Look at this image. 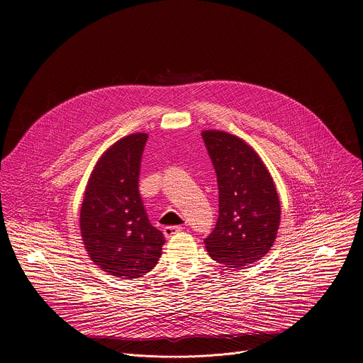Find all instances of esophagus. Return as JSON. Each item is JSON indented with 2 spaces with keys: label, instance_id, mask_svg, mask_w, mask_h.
Instances as JSON below:
<instances>
[{
  "label": "esophagus",
  "instance_id": "34e87169",
  "mask_svg": "<svg viewBox=\"0 0 363 363\" xmlns=\"http://www.w3.org/2000/svg\"><path fill=\"white\" fill-rule=\"evenodd\" d=\"M182 230H184V227H181V225H169V227H165L162 231H164V235H165L167 238H171V237H174L175 234L181 233Z\"/></svg>",
  "mask_w": 363,
  "mask_h": 363
}]
</instances>
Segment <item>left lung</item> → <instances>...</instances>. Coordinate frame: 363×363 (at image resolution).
<instances>
[{
	"mask_svg": "<svg viewBox=\"0 0 363 363\" xmlns=\"http://www.w3.org/2000/svg\"><path fill=\"white\" fill-rule=\"evenodd\" d=\"M218 182V220L203 240L217 263L241 269L264 257L280 225L276 185L262 158L238 136L203 130Z\"/></svg>",
	"mask_w": 363,
	"mask_h": 363,
	"instance_id": "1",
	"label": "left lung"
}]
</instances>
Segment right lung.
Wrapping results in <instances>:
<instances>
[{"label": "right lung", "instance_id": "right-lung-1", "mask_svg": "<svg viewBox=\"0 0 363 363\" xmlns=\"http://www.w3.org/2000/svg\"><path fill=\"white\" fill-rule=\"evenodd\" d=\"M146 133L113 143L97 161L80 210L82 240L91 262L119 279H138L157 266L165 242L145 211L139 171Z\"/></svg>", "mask_w": 363, "mask_h": 363}]
</instances>
